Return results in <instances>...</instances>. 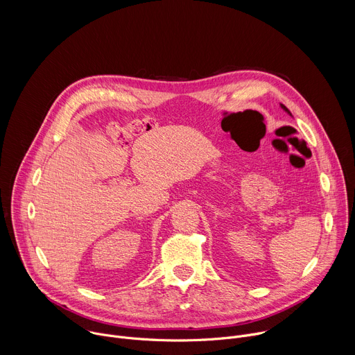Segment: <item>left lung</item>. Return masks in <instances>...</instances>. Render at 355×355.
Here are the masks:
<instances>
[{
	"mask_svg": "<svg viewBox=\"0 0 355 355\" xmlns=\"http://www.w3.org/2000/svg\"><path fill=\"white\" fill-rule=\"evenodd\" d=\"M279 107H281V108H282V110H284V111H285V112H286V114H288V115H289V116H292V114H291V112H289V110H288V108H286V107H285V105H282V104H279ZM292 118H293V116H292Z\"/></svg>",
	"mask_w": 355,
	"mask_h": 355,
	"instance_id": "8db88e82",
	"label": "left lung"
}]
</instances>
